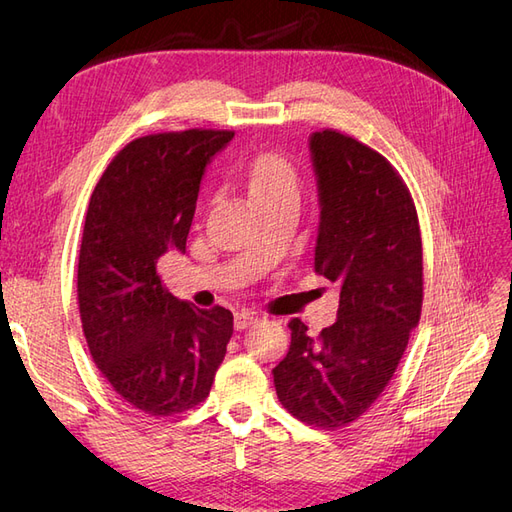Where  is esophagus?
Returning a JSON list of instances; mask_svg holds the SVG:
<instances>
[{
    "label": "esophagus",
    "instance_id": "1",
    "mask_svg": "<svg viewBox=\"0 0 512 512\" xmlns=\"http://www.w3.org/2000/svg\"><path fill=\"white\" fill-rule=\"evenodd\" d=\"M258 322V316L254 312H241L235 316V329L237 331H243L247 327H252V324Z\"/></svg>",
    "mask_w": 512,
    "mask_h": 512
}]
</instances>
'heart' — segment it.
<instances>
[{
  "instance_id": "heart-1",
  "label": "heart",
  "mask_w": 512,
  "mask_h": 512,
  "mask_svg": "<svg viewBox=\"0 0 512 512\" xmlns=\"http://www.w3.org/2000/svg\"><path fill=\"white\" fill-rule=\"evenodd\" d=\"M247 188H250V194L256 203L258 200L277 196H297V168H294V164L286 156H282V153H258V156L247 164Z\"/></svg>"
}]
</instances>
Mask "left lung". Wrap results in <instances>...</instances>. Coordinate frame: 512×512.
Instances as JSON below:
<instances>
[{"label":"left lung","mask_w":512,"mask_h":512,"mask_svg":"<svg viewBox=\"0 0 512 512\" xmlns=\"http://www.w3.org/2000/svg\"><path fill=\"white\" fill-rule=\"evenodd\" d=\"M320 226L314 269L339 286L337 322L318 337L292 318L273 369L282 406L337 429L374 404L406 352L423 307V243L408 185L378 151L337 130L309 138Z\"/></svg>","instance_id":"1"}]
</instances>
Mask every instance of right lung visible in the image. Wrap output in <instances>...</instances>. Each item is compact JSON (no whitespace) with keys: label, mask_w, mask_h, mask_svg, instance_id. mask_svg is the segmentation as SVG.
<instances>
[{"label":"right lung","mask_w":512,"mask_h":512,"mask_svg":"<svg viewBox=\"0 0 512 512\" xmlns=\"http://www.w3.org/2000/svg\"><path fill=\"white\" fill-rule=\"evenodd\" d=\"M235 132L141 136L106 166L85 215L79 309L91 359L113 391L149 416H175L209 397L232 337V314L173 297L158 258L185 252L200 179Z\"/></svg>","instance_id":"1"}]
</instances>
